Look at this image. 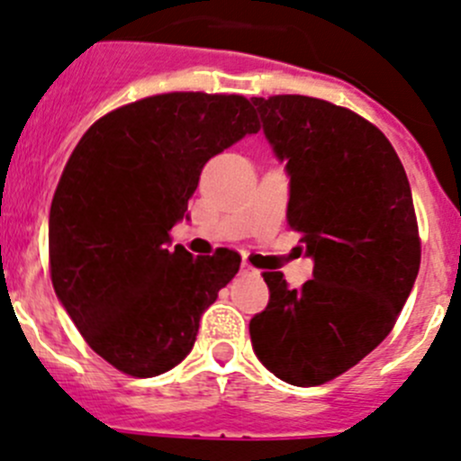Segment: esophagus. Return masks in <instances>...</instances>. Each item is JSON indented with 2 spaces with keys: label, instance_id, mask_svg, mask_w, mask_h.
I'll use <instances>...</instances> for the list:
<instances>
[{
  "label": "esophagus",
  "instance_id": "1",
  "mask_svg": "<svg viewBox=\"0 0 461 461\" xmlns=\"http://www.w3.org/2000/svg\"><path fill=\"white\" fill-rule=\"evenodd\" d=\"M240 271L241 273H244V276H258V268H253V267H250V264L249 262H241V268H240Z\"/></svg>",
  "mask_w": 461,
  "mask_h": 461
}]
</instances>
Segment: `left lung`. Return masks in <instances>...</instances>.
Here are the masks:
<instances>
[{"label":"left lung","instance_id":"left-lung-1","mask_svg":"<svg viewBox=\"0 0 461 461\" xmlns=\"http://www.w3.org/2000/svg\"><path fill=\"white\" fill-rule=\"evenodd\" d=\"M289 175L286 220L303 232L313 280L264 273L267 309L250 321L262 366L291 385L336 379L394 327L421 262L408 176L379 127L309 95L253 98Z\"/></svg>","mask_w":461,"mask_h":461}]
</instances>
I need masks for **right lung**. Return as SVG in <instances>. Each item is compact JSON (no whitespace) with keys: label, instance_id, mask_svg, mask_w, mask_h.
Here are the masks:
<instances>
[{"label":"right lung","instance_id":"right-lung-1","mask_svg":"<svg viewBox=\"0 0 461 461\" xmlns=\"http://www.w3.org/2000/svg\"><path fill=\"white\" fill-rule=\"evenodd\" d=\"M258 130L244 95L175 91L104 113L71 152L49 212L53 289L116 370L149 379L179 366L240 271L235 250L167 244L208 158Z\"/></svg>","mask_w":461,"mask_h":461}]
</instances>
